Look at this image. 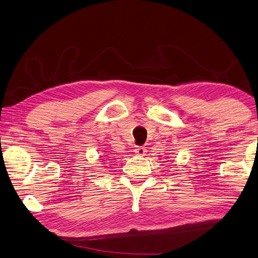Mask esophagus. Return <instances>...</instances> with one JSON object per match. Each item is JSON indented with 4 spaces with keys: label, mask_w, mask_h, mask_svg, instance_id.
Returning a JSON list of instances; mask_svg holds the SVG:
<instances>
[{
    "label": "esophagus",
    "mask_w": 258,
    "mask_h": 258,
    "mask_svg": "<svg viewBox=\"0 0 258 258\" xmlns=\"http://www.w3.org/2000/svg\"><path fill=\"white\" fill-rule=\"evenodd\" d=\"M135 153L137 154V156H145V154L147 153V149L145 147H137L135 149Z\"/></svg>",
    "instance_id": "esophagus-1"
}]
</instances>
